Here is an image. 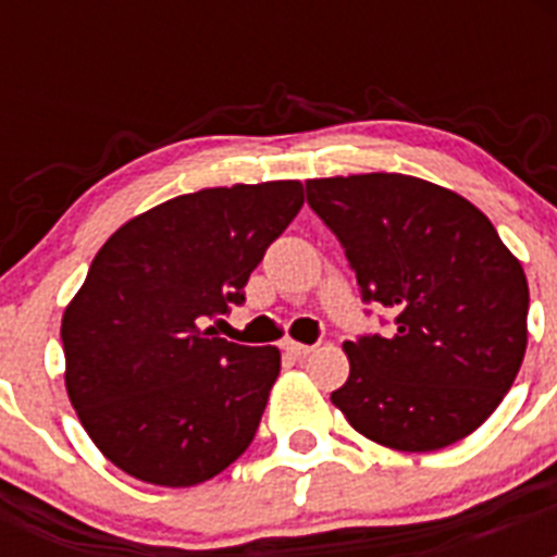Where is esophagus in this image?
Wrapping results in <instances>:
<instances>
[{
	"mask_svg": "<svg viewBox=\"0 0 557 557\" xmlns=\"http://www.w3.org/2000/svg\"><path fill=\"white\" fill-rule=\"evenodd\" d=\"M282 348L289 354V357H295V359H304V357H309V354L314 351L312 346H304V343H295V339H284Z\"/></svg>",
	"mask_w": 557,
	"mask_h": 557,
	"instance_id": "obj_1",
	"label": "esophagus"
}]
</instances>
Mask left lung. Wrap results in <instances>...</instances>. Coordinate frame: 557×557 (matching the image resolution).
<instances>
[{"instance_id":"left-lung-1","label":"left lung","mask_w":557,"mask_h":557,"mask_svg":"<svg viewBox=\"0 0 557 557\" xmlns=\"http://www.w3.org/2000/svg\"><path fill=\"white\" fill-rule=\"evenodd\" d=\"M366 301L396 314L387 337L343 343L332 405L396 451L457 444L499 407L528 351L530 289L491 220L446 186L401 172L307 181Z\"/></svg>"}]
</instances>
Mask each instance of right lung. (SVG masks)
I'll return each mask as SVG.
<instances>
[{"mask_svg": "<svg viewBox=\"0 0 557 557\" xmlns=\"http://www.w3.org/2000/svg\"><path fill=\"white\" fill-rule=\"evenodd\" d=\"M301 206V181L214 186L108 236L61 339L69 401L116 469L191 488L248 449L282 351L228 343L206 323L245 301L250 273Z\"/></svg>", "mask_w": 557, "mask_h": 557, "instance_id": "1", "label": "right lung"}]
</instances>
